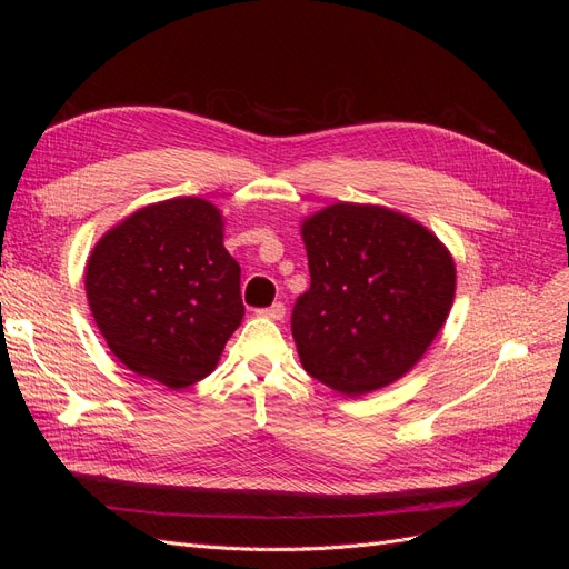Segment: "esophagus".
Returning <instances> with one entry per match:
<instances>
[{"instance_id":"esophagus-1","label":"esophagus","mask_w":569,"mask_h":569,"mask_svg":"<svg viewBox=\"0 0 569 569\" xmlns=\"http://www.w3.org/2000/svg\"><path fill=\"white\" fill-rule=\"evenodd\" d=\"M284 303L282 301H274L272 306H268V308H261V311H256L258 316L261 318H270V320H282L284 318Z\"/></svg>"}]
</instances>
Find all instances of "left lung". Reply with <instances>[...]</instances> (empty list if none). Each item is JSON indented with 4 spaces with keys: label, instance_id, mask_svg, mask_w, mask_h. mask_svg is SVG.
Returning <instances> with one entry per match:
<instances>
[{
    "label": "left lung",
    "instance_id": "1",
    "mask_svg": "<svg viewBox=\"0 0 569 569\" xmlns=\"http://www.w3.org/2000/svg\"><path fill=\"white\" fill-rule=\"evenodd\" d=\"M301 234L311 287L291 311V335L303 370L343 396L396 382L451 311V253L420 222L382 206H327Z\"/></svg>",
    "mask_w": 569,
    "mask_h": 569
}]
</instances>
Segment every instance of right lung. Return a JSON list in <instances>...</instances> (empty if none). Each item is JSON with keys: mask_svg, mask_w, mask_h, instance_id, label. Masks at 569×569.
<instances>
[{"mask_svg": "<svg viewBox=\"0 0 569 569\" xmlns=\"http://www.w3.org/2000/svg\"><path fill=\"white\" fill-rule=\"evenodd\" d=\"M222 216L197 197L132 213L99 239L84 289L101 337L137 375L184 389L211 375L244 316Z\"/></svg>", "mask_w": 569, "mask_h": 569, "instance_id": "right-lung-1", "label": "right lung"}]
</instances>
